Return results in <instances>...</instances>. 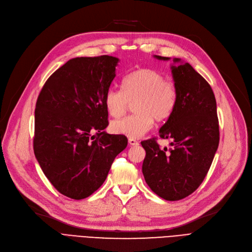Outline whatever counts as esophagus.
<instances>
[{
    "label": "esophagus",
    "mask_w": 252,
    "mask_h": 252,
    "mask_svg": "<svg viewBox=\"0 0 252 252\" xmlns=\"http://www.w3.org/2000/svg\"><path fill=\"white\" fill-rule=\"evenodd\" d=\"M128 144L131 145V146H136V145L139 144V142L135 139H128Z\"/></svg>",
    "instance_id": "34e87169"
}]
</instances>
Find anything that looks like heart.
Returning a JSON list of instances; mask_svg holds the SVG:
<instances>
[{
  "instance_id": "heart-1",
  "label": "heart",
  "mask_w": 252,
  "mask_h": 252,
  "mask_svg": "<svg viewBox=\"0 0 252 252\" xmlns=\"http://www.w3.org/2000/svg\"><path fill=\"white\" fill-rule=\"evenodd\" d=\"M133 103L136 112L110 125L112 133L128 138H141L150 130L154 121L163 123L173 115L178 102V91L159 71L140 68L123 78L122 91L109 88L104 95L106 110L112 117L122 116Z\"/></svg>"
}]
</instances>
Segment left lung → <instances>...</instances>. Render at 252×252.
I'll return each mask as SVG.
<instances>
[{"mask_svg": "<svg viewBox=\"0 0 252 252\" xmlns=\"http://www.w3.org/2000/svg\"><path fill=\"white\" fill-rule=\"evenodd\" d=\"M171 72L178 102L159 129L161 139L173 141L171 148L161 149L157 138L142 141L146 151L142 171L156 195L177 201L192 194L206 177L219 147L220 128L216 97L205 78L189 63L171 66Z\"/></svg>", "mask_w": 252, "mask_h": 252, "instance_id": "left-lung-1", "label": "left lung"}]
</instances>
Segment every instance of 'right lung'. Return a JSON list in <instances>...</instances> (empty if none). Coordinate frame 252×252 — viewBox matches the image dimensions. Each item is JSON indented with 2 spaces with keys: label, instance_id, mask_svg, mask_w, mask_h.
<instances>
[{
  "label": "right lung",
  "instance_id": "add662e5",
  "mask_svg": "<svg viewBox=\"0 0 252 252\" xmlns=\"http://www.w3.org/2000/svg\"><path fill=\"white\" fill-rule=\"evenodd\" d=\"M117 62L108 55L70 59L47 79L37 97L34 155L50 183L71 199L97 191L127 145L126 137L103 131L108 126L104 95Z\"/></svg>",
  "mask_w": 252,
  "mask_h": 252
}]
</instances>
